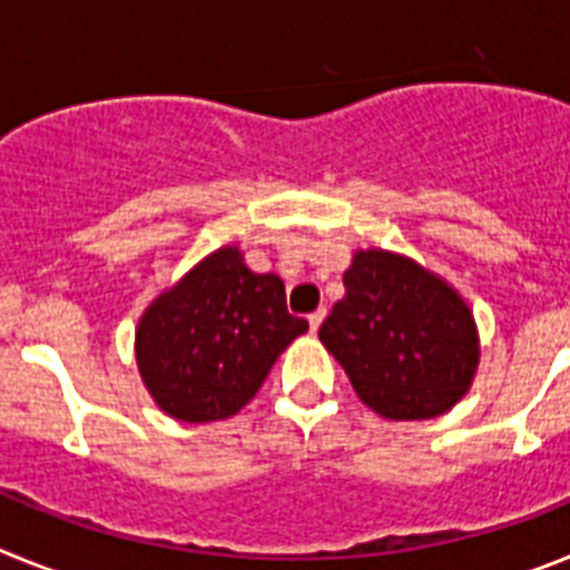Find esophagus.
<instances>
[{"label":"esophagus","mask_w":570,"mask_h":570,"mask_svg":"<svg viewBox=\"0 0 570 570\" xmlns=\"http://www.w3.org/2000/svg\"><path fill=\"white\" fill-rule=\"evenodd\" d=\"M322 320H325V308H320V311H314V314L308 316V325H311V334H316V331H320V325H322Z\"/></svg>","instance_id":"1"}]
</instances>
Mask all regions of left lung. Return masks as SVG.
I'll return each instance as SVG.
<instances>
[{"label":"left lung","instance_id":"1","mask_svg":"<svg viewBox=\"0 0 570 570\" xmlns=\"http://www.w3.org/2000/svg\"><path fill=\"white\" fill-rule=\"evenodd\" d=\"M345 296L320 340L356 396L385 420H431L456 405L480 362L471 308L445 279L391 250H356Z\"/></svg>","mask_w":570,"mask_h":570}]
</instances>
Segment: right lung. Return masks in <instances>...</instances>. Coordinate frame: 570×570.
Segmentation results:
<instances>
[{"instance_id": "add662e5", "label": "right lung", "mask_w": 570, "mask_h": 570, "mask_svg": "<svg viewBox=\"0 0 570 570\" xmlns=\"http://www.w3.org/2000/svg\"><path fill=\"white\" fill-rule=\"evenodd\" d=\"M305 331L308 322L285 308V282L254 274L225 245L150 302L136 328V365L174 420H228Z\"/></svg>"}]
</instances>
